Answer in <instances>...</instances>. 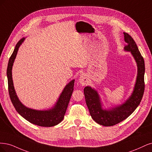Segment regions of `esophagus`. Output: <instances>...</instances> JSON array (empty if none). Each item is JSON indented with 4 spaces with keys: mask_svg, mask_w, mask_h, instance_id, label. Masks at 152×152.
Segmentation results:
<instances>
[{
    "mask_svg": "<svg viewBox=\"0 0 152 152\" xmlns=\"http://www.w3.org/2000/svg\"><path fill=\"white\" fill-rule=\"evenodd\" d=\"M88 77L85 74H82L80 75L79 78V82L80 84L83 86H85L86 83H88Z\"/></svg>",
    "mask_w": 152,
    "mask_h": 152,
    "instance_id": "34e87169",
    "label": "esophagus"
}]
</instances>
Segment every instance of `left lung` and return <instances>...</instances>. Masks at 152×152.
I'll use <instances>...</instances> for the list:
<instances>
[{"instance_id": "left-lung-1", "label": "left lung", "mask_w": 152, "mask_h": 152, "mask_svg": "<svg viewBox=\"0 0 152 152\" xmlns=\"http://www.w3.org/2000/svg\"><path fill=\"white\" fill-rule=\"evenodd\" d=\"M124 41L127 45L124 50L130 52L138 67L136 81L133 93L124 104L110 109H104L102 107L100 96L91 86H86L84 94L90 114L98 124L104 126H112L124 121L133 113L140 105L145 90V62L136 44L129 34L124 32Z\"/></svg>"}]
</instances>
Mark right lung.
<instances>
[{"mask_svg": "<svg viewBox=\"0 0 152 152\" xmlns=\"http://www.w3.org/2000/svg\"><path fill=\"white\" fill-rule=\"evenodd\" d=\"M25 38H21L15 47L13 53L9 58L7 76L8 80V90L11 100L18 113L23 118L31 123L39 126L52 127L59 124L63 120L66 114L71 96L74 90L75 80L71 81L64 88L55 105L52 109L45 110H38L30 109L24 106L19 100L13 85L12 77V68L19 47Z\"/></svg>", "mask_w": 152, "mask_h": 152, "instance_id": "obj_1", "label": "right lung"}]
</instances>
